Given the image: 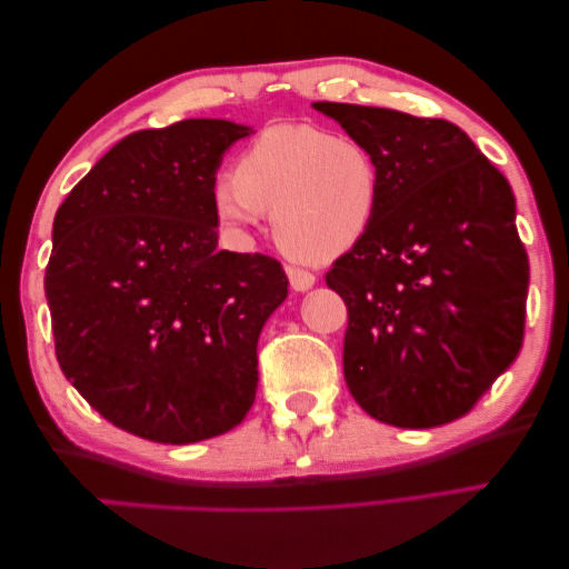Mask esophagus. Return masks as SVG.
<instances>
[{
    "label": "esophagus",
    "mask_w": 569,
    "mask_h": 569,
    "mask_svg": "<svg viewBox=\"0 0 569 569\" xmlns=\"http://www.w3.org/2000/svg\"><path fill=\"white\" fill-rule=\"evenodd\" d=\"M287 277H290L292 290H297V292L310 290V287L315 284V274L307 272V269H302V267H287Z\"/></svg>",
    "instance_id": "obj_1"
}]
</instances>
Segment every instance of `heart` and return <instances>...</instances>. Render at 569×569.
<instances>
[{"mask_svg":"<svg viewBox=\"0 0 569 569\" xmlns=\"http://www.w3.org/2000/svg\"><path fill=\"white\" fill-rule=\"evenodd\" d=\"M213 211L234 231L272 213L277 244L305 262H330L376 219L380 166L352 136L318 126H269L213 186Z\"/></svg>","mask_w":569,"mask_h":569,"instance_id":"1","label":"heart"}]
</instances>
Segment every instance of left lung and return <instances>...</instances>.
Masks as SVG:
<instances>
[{"mask_svg":"<svg viewBox=\"0 0 569 569\" xmlns=\"http://www.w3.org/2000/svg\"><path fill=\"white\" fill-rule=\"evenodd\" d=\"M315 108L380 166L376 219L325 274L348 305L346 383L383 423H451L525 340L529 259L511 186L449 120L350 102Z\"/></svg>","mask_w":569,"mask_h":569,"instance_id":"8db88e82","label":"left lung"}]
</instances>
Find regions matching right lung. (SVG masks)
<instances>
[{
  "label": "right lung",
  "instance_id": "obj_1",
  "mask_svg": "<svg viewBox=\"0 0 569 569\" xmlns=\"http://www.w3.org/2000/svg\"><path fill=\"white\" fill-rule=\"evenodd\" d=\"M244 136L217 118L136 130L54 213V356L106 421L148 441L211 439L254 403L257 340L287 274L267 254L217 249V169Z\"/></svg>",
  "mask_w": 569,
  "mask_h": 569
}]
</instances>
